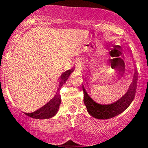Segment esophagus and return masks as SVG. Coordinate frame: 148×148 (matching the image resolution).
<instances>
[{"mask_svg":"<svg viewBox=\"0 0 148 148\" xmlns=\"http://www.w3.org/2000/svg\"><path fill=\"white\" fill-rule=\"evenodd\" d=\"M76 71H80L82 70V65L81 63H80V62H76Z\"/></svg>","mask_w":148,"mask_h":148,"instance_id":"34e87169","label":"esophagus"}]
</instances>
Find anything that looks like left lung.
I'll return each instance as SVG.
<instances>
[{
    "instance_id": "obj_1",
    "label": "left lung",
    "mask_w": 148,
    "mask_h": 148,
    "mask_svg": "<svg viewBox=\"0 0 148 148\" xmlns=\"http://www.w3.org/2000/svg\"><path fill=\"white\" fill-rule=\"evenodd\" d=\"M85 81H86L85 83L88 84L87 82L88 80H85ZM137 83H138V74H137V71H135L132 82L129 86L126 93L117 101L107 105L99 104L94 101L88 95L84 88V85H83L82 88L84 92V103L88 113L93 118L100 120L110 119L120 115L129 107L133 100L136 92Z\"/></svg>"
}]
</instances>
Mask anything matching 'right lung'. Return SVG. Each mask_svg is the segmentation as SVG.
<instances>
[{"mask_svg":"<svg viewBox=\"0 0 148 148\" xmlns=\"http://www.w3.org/2000/svg\"><path fill=\"white\" fill-rule=\"evenodd\" d=\"M73 71L74 69L72 68V69L68 70V71L61 74V75H60V85H59V88L58 89L57 92H56V95L48 103L44 105L42 108L37 110L35 112H30V113L24 112V113L26 115H28V117L35 118V119H49V118L54 117L58 112V111L59 107H60V105L61 103V98H60V95H59L58 92L59 90L63 86L64 83H65V81L68 80L70 75L73 72Z\"/></svg>","mask_w":148,"mask_h":148,"instance_id":"right-lung-1","label":"right lung"}]
</instances>
